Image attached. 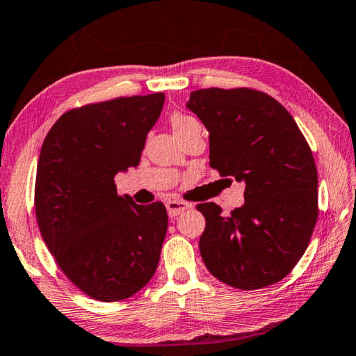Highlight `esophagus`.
<instances>
[{"label":"esophagus","mask_w":356,"mask_h":356,"mask_svg":"<svg viewBox=\"0 0 356 356\" xmlns=\"http://www.w3.org/2000/svg\"><path fill=\"white\" fill-rule=\"evenodd\" d=\"M165 207H167V212L170 216H177L179 213H183L184 210L191 209V204L183 202V200H168V202L165 204Z\"/></svg>","instance_id":"34e87169"}]
</instances>
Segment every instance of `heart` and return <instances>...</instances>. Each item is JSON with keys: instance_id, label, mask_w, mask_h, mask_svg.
I'll use <instances>...</instances> for the list:
<instances>
[{"instance_id": "b5f03b06", "label": "heart", "mask_w": 356, "mask_h": 356, "mask_svg": "<svg viewBox=\"0 0 356 356\" xmlns=\"http://www.w3.org/2000/svg\"><path fill=\"white\" fill-rule=\"evenodd\" d=\"M170 123H172V128L177 138L188 135L191 131L202 130V127H200L197 118L191 117L188 114H181V112H175V114L170 117Z\"/></svg>"}]
</instances>
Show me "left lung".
Segmentation results:
<instances>
[{
	"mask_svg": "<svg viewBox=\"0 0 356 356\" xmlns=\"http://www.w3.org/2000/svg\"><path fill=\"white\" fill-rule=\"evenodd\" d=\"M209 130L210 167L245 184L244 205L228 216L199 204V239L207 270L252 291L275 284L305 254L318 218V173L293 117L250 88L193 91L186 104Z\"/></svg>",
	"mask_w": 356,
	"mask_h": 356,
	"instance_id": "left-lung-1",
	"label": "left lung"
}]
</instances>
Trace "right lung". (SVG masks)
<instances>
[{"label": "right lung", "mask_w": 356, "mask_h": 356, "mask_svg": "<svg viewBox=\"0 0 356 356\" xmlns=\"http://www.w3.org/2000/svg\"><path fill=\"white\" fill-rule=\"evenodd\" d=\"M165 95L117 97L59 117L41 146L35 212L64 275L101 302L151 281L167 234L165 205L118 195L114 177L140 163Z\"/></svg>", "instance_id": "1"}]
</instances>
